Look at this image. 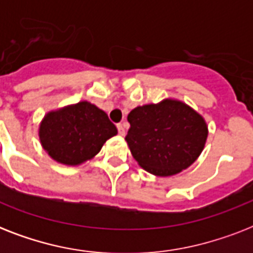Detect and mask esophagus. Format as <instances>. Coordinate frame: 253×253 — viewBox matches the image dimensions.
I'll use <instances>...</instances> for the list:
<instances>
[{"instance_id":"1","label":"esophagus","mask_w":253,"mask_h":253,"mask_svg":"<svg viewBox=\"0 0 253 253\" xmlns=\"http://www.w3.org/2000/svg\"><path fill=\"white\" fill-rule=\"evenodd\" d=\"M117 128H118V132H119V135H125V128H123V126L122 125H121V123H119V125H117Z\"/></svg>"}]
</instances>
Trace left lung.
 Instances as JSON below:
<instances>
[{"label":"left lung","instance_id":"left-lung-1","mask_svg":"<svg viewBox=\"0 0 253 253\" xmlns=\"http://www.w3.org/2000/svg\"><path fill=\"white\" fill-rule=\"evenodd\" d=\"M127 121L131 154L143 169L159 177L173 176L192 166L209 134L204 117L178 99L135 107Z\"/></svg>","mask_w":253,"mask_h":253}]
</instances>
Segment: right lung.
Returning a JSON list of instances; mask_svg holds the SVG:
<instances>
[{
  "label": "right lung",
  "mask_w": 253,
  "mask_h": 253,
  "mask_svg": "<svg viewBox=\"0 0 253 253\" xmlns=\"http://www.w3.org/2000/svg\"><path fill=\"white\" fill-rule=\"evenodd\" d=\"M117 134L106 113L87 101L49 111L39 125L42 147L64 166H80L93 159Z\"/></svg>",
  "instance_id": "right-lung-1"
}]
</instances>
